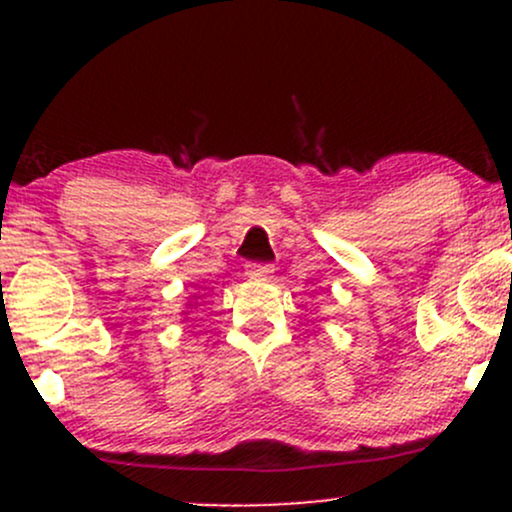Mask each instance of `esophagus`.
Returning <instances> with one entry per match:
<instances>
[{"instance_id":"esophagus-1","label":"esophagus","mask_w":512,"mask_h":512,"mask_svg":"<svg viewBox=\"0 0 512 512\" xmlns=\"http://www.w3.org/2000/svg\"><path fill=\"white\" fill-rule=\"evenodd\" d=\"M245 274H248L250 279H269V276L274 274V267L272 264L252 262V264H248V269H245Z\"/></svg>"}]
</instances>
